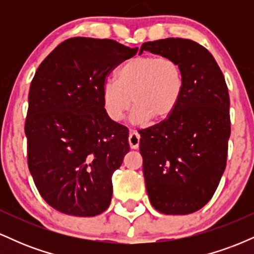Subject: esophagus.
I'll list each match as a JSON object with an SVG mask.
<instances>
[{
    "label": "esophagus",
    "mask_w": 254,
    "mask_h": 254,
    "mask_svg": "<svg viewBox=\"0 0 254 254\" xmlns=\"http://www.w3.org/2000/svg\"><path fill=\"white\" fill-rule=\"evenodd\" d=\"M139 138H141V136H139V133L137 132L136 130H131L130 131V133H129V144H130L131 149H137V148L139 147Z\"/></svg>",
    "instance_id": "34e87169"
}]
</instances>
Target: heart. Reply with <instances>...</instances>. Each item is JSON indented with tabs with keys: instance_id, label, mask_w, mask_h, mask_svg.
<instances>
[{
	"instance_id": "b5f03b06",
	"label": "heart",
	"mask_w": 254,
	"mask_h": 254,
	"mask_svg": "<svg viewBox=\"0 0 254 254\" xmlns=\"http://www.w3.org/2000/svg\"><path fill=\"white\" fill-rule=\"evenodd\" d=\"M184 86L183 66L176 58L141 55L123 64L117 80L104 83L101 99L112 121H122L133 104L131 122L144 125L150 118L160 122L170 117L182 98Z\"/></svg>"
}]
</instances>
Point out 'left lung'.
Masks as SVG:
<instances>
[{
	"label": "left lung",
	"mask_w": 254,
	"mask_h": 254,
	"mask_svg": "<svg viewBox=\"0 0 254 254\" xmlns=\"http://www.w3.org/2000/svg\"><path fill=\"white\" fill-rule=\"evenodd\" d=\"M182 64L185 86L172 115L139 130V151L148 197L157 211L188 215L214 196L227 165L230 136L229 94L212 55L190 39L167 38L142 44Z\"/></svg>",
	"instance_id": "1"
}]
</instances>
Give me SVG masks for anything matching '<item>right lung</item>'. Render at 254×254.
<instances>
[{"label": "right lung", "mask_w": 254, "mask_h": 254, "mask_svg": "<svg viewBox=\"0 0 254 254\" xmlns=\"http://www.w3.org/2000/svg\"><path fill=\"white\" fill-rule=\"evenodd\" d=\"M138 49L116 40H64L31 82L25 123L27 164L40 196L71 216L109 208L112 174L129 153V130L106 115L101 89Z\"/></svg>", "instance_id": "obj_1"}]
</instances>
